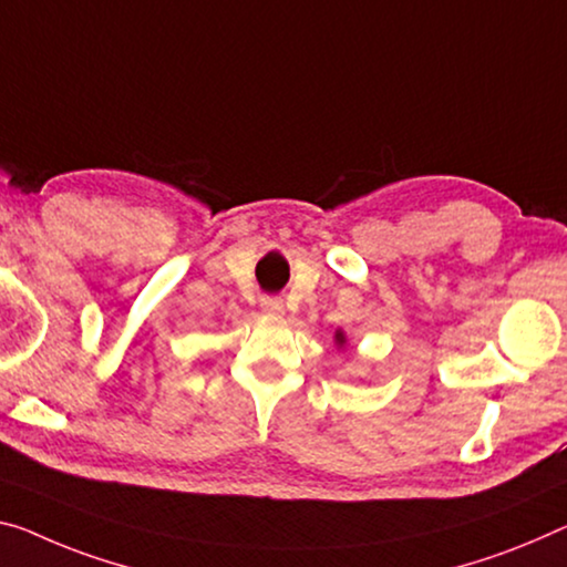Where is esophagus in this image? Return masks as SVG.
<instances>
[{"mask_svg": "<svg viewBox=\"0 0 567 567\" xmlns=\"http://www.w3.org/2000/svg\"><path fill=\"white\" fill-rule=\"evenodd\" d=\"M260 309H264L268 317H281L284 299H278V296H264V299H260Z\"/></svg>", "mask_w": 567, "mask_h": 567, "instance_id": "1", "label": "esophagus"}]
</instances>
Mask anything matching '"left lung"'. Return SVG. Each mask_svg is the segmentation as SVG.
<instances>
[{
  "label": "left lung",
  "mask_w": 567,
  "mask_h": 567,
  "mask_svg": "<svg viewBox=\"0 0 567 567\" xmlns=\"http://www.w3.org/2000/svg\"><path fill=\"white\" fill-rule=\"evenodd\" d=\"M334 337H337V344H344V334L342 332H337Z\"/></svg>",
  "instance_id": "obj_1"
}]
</instances>
